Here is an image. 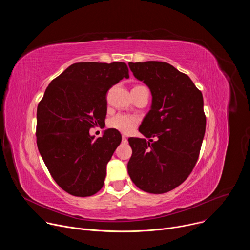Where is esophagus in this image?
Wrapping results in <instances>:
<instances>
[{"label": "esophagus", "mask_w": 250, "mask_h": 250, "mask_svg": "<svg viewBox=\"0 0 250 250\" xmlns=\"http://www.w3.org/2000/svg\"><path fill=\"white\" fill-rule=\"evenodd\" d=\"M123 142H127V138L125 135H123Z\"/></svg>", "instance_id": "esophagus-1"}]
</instances>
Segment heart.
<instances>
[{"instance_id":"heart-1","label":"heart","mask_w":250,"mask_h":250,"mask_svg":"<svg viewBox=\"0 0 250 250\" xmlns=\"http://www.w3.org/2000/svg\"><path fill=\"white\" fill-rule=\"evenodd\" d=\"M109 125L111 127L127 134L132 132L137 126L138 119L135 116L120 114L112 118Z\"/></svg>"}]
</instances>
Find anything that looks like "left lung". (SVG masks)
I'll use <instances>...</instances> for the list:
<instances>
[{
    "instance_id": "obj_1",
    "label": "left lung",
    "mask_w": 250,
    "mask_h": 250,
    "mask_svg": "<svg viewBox=\"0 0 250 250\" xmlns=\"http://www.w3.org/2000/svg\"><path fill=\"white\" fill-rule=\"evenodd\" d=\"M128 66L150 89L152 104L139 127L149 141L128 138L132 155L127 172L140 190L163 194L181 185L198 160L206 130L203 95L188 75L169 63L129 62Z\"/></svg>"
}]
</instances>
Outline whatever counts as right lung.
Masks as SVG:
<instances>
[{
    "mask_svg": "<svg viewBox=\"0 0 250 250\" xmlns=\"http://www.w3.org/2000/svg\"><path fill=\"white\" fill-rule=\"evenodd\" d=\"M128 77L124 62H79L46 88L38 105L37 144L54 181L68 194L89 197L102 189L122 135L110 128L94 139L89 130L104 121L110 88Z\"/></svg>",
    "mask_w": 250,
    "mask_h": 250,
    "instance_id": "obj_1",
    "label": "right lung"
}]
</instances>
